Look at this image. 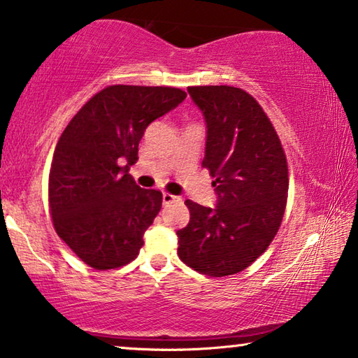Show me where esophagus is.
Instances as JSON below:
<instances>
[{"label": "esophagus", "instance_id": "esophagus-1", "mask_svg": "<svg viewBox=\"0 0 358 358\" xmlns=\"http://www.w3.org/2000/svg\"><path fill=\"white\" fill-rule=\"evenodd\" d=\"M177 201H181V197L173 196V194H170V193H164L162 194L164 206H169V204H172V202H177Z\"/></svg>", "mask_w": 358, "mask_h": 358}]
</instances>
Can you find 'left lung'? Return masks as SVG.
<instances>
[{"mask_svg":"<svg viewBox=\"0 0 358 358\" xmlns=\"http://www.w3.org/2000/svg\"><path fill=\"white\" fill-rule=\"evenodd\" d=\"M206 120L202 167L213 177L217 206L186 201L189 223L177 231L178 257L209 276L234 275L262 255L285 215L287 164L260 104L241 88L189 87Z\"/></svg>","mask_w":358,"mask_h":358,"instance_id":"8db88e82","label":"left lung"}]
</instances>
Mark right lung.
<instances>
[{
  "mask_svg": "<svg viewBox=\"0 0 358 358\" xmlns=\"http://www.w3.org/2000/svg\"><path fill=\"white\" fill-rule=\"evenodd\" d=\"M172 87L112 85L69 122L50 170L56 233L96 270L127 265L162 207V193L143 189L128 170L148 125L183 103Z\"/></svg>",
  "mask_w": 358,
  "mask_h": 358,
  "instance_id": "right-lung-1",
  "label": "right lung"
}]
</instances>
